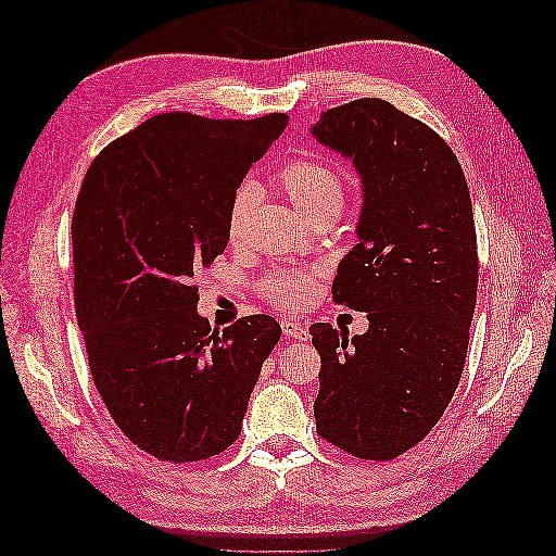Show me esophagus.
Instances as JSON below:
<instances>
[{"mask_svg": "<svg viewBox=\"0 0 556 556\" xmlns=\"http://www.w3.org/2000/svg\"><path fill=\"white\" fill-rule=\"evenodd\" d=\"M280 327H282V333L288 336V339L308 341V329H306V325H301L299 319H294V317H285L282 323H280Z\"/></svg>", "mask_w": 556, "mask_h": 556, "instance_id": "1", "label": "esophagus"}]
</instances>
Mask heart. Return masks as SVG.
Here are the masks:
<instances>
[{
    "label": "heart",
    "mask_w": 556,
    "mask_h": 556,
    "mask_svg": "<svg viewBox=\"0 0 556 556\" xmlns=\"http://www.w3.org/2000/svg\"><path fill=\"white\" fill-rule=\"evenodd\" d=\"M278 182L292 204L313 223L315 217L336 215L339 217L345 201L343 176L331 164L319 160H294L285 164ZM257 201L255 182H241L231 194L227 211V233L231 241H239L248 227V217ZM313 288V276L304 268H282L268 276L262 285L264 294L278 306H296L306 301Z\"/></svg>",
    "instance_id": "heart-1"
}]
</instances>
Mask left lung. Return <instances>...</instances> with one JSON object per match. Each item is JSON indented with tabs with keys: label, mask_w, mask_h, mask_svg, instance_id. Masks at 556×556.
<instances>
[{
	"label": "left lung",
	"mask_w": 556,
	"mask_h": 556,
	"mask_svg": "<svg viewBox=\"0 0 556 556\" xmlns=\"http://www.w3.org/2000/svg\"><path fill=\"white\" fill-rule=\"evenodd\" d=\"M311 134L362 180L357 245L331 294L368 317L352 339L311 327L317 433L359 459H394L435 427L462 378L478 294L473 204L452 148L384 99L331 109Z\"/></svg>",
	"instance_id": "obj_1"
}]
</instances>
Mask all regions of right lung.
Here are the masks:
<instances>
[{
  "instance_id": "obj_1",
  "label": "right lung",
  "mask_w": 556,
  "mask_h": 556,
  "mask_svg": "<svg viewBox=\"0 0 556 556\" xmlns=\"http://www.w3.org/2000/svg\"><path fill=\"white\" fill-rule=\"evenodd\" d=\"M288 115L150 117L94 157L72 217L74 304L115 425L162 462H199L239 439L271 315L211 333L194 276L223 255L227 211Z\"/></svg>"
}]
</instances>
